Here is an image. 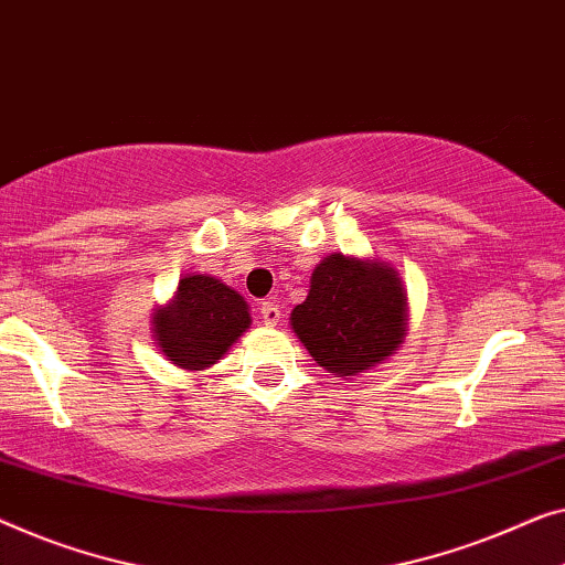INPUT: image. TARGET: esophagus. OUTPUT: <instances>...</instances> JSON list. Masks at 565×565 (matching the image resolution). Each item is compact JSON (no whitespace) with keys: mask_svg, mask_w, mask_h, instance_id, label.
I'll use <instances>...</instances> for the list:
<instances>
[{"mask_svg":"<svg viewBox=\"0 0 565 565\" xmlns=\"http://www.w3.org/2000/svg\"><path fill=\"white\" fill-rule=\"evenodd\" d=\"M259 316H263L265 326H277V321H280V308H277L275 300H265L259 306Z\"/></svg>","mask_w":565,"mask_h":565,"instance_id":"obj_1","label":"esophagus"}]
</instances>
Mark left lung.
I'll list each match as a JSON object with an SVG mask.
<instances>
[{"mask_svg": "<svg viewBox=\"0 0 565 565\" xmlns=\"http://www.w3.org/2000/svg\"><path fill=\"white\" fill-rule=\"evenodd\" d=\"M308 354L339 377L395 354L405 331V292L395 269L331 255L310 277L308 298L290 313Z\"/></svg>", "mask_w": 565, "mask_h": 565, "instance_id": "left-lung-1", "label": "left lung"}]
</instances>
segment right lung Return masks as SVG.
<instances>
[{
    "mask_svg": "<svg viewBox=\"0 0 565 565\" xmlns=\"http://www.w3.org/2000/svg\"><path fill=\"white\" fill-rule=\"evenodd\" d=\"M247 300L209 275L181 280L175 300L154 313V339L183 370L214 364L249 326Z\"/></svg>",
    "mask_w": 565,
    "mask_h": 565,
    "instance_id": "add662e5",
    "label": "right lung"
}]
</instances>
